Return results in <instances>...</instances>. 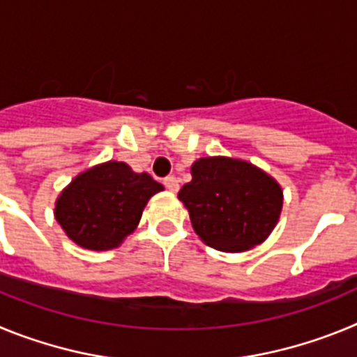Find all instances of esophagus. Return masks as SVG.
Returning a JSON list of instances; mask_svg holds the SVG:
<instances>
[{"label": "esophagus", "mask_w": 357, "mask_h": 357, "mask_svg": "<svg viewBox=\"0 0 357 357\" xmlns=\"http://www.w3.org/2000/svg\"><path fill=\"white\" fill-rule=\"evenodd\" d=\"M164 185H166V189L172 191V193H176V191H178V181H176L175 176H166V178H164Z\"/></svg>", "instance_id": "1"}]
</instances>
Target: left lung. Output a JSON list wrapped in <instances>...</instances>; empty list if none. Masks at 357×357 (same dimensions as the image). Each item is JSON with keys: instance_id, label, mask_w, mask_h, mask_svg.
<instances>
[{"instance_id": "left-lung-1", "label": "left lung", "mask_w": 357, "mask_h": 357, "mask_svg": "<svg viewBox=\"0 0 357 357\" xmlns=\"http://www.w3.org/2000/svg\"><path fill=\"white\" fill-rule=\"evenodd\" d=\"M191 175L178 198L206 245L241 252L270 236L282 209V191L272 176L245 160L227 157L198 159Z\"/></svg>"}]
</instances>
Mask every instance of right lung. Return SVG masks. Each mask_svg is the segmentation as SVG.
Wrapping results in <instances>:
<instances>
[{
    "label": "right lung",
    "instance_id": "1",
    "mask_svg": "<svg viewBox=\"0 0 357 357\" xmlns=\"http://www.w3.org/2000/svg\"><path fill=\"white\" fill-rule=\"evenodd\" d=\"M162 191L148 173L109 160L87 169L56 200L55 218L73 241L89 250L118 247L137 227L146 202Z\"/></svg>",
    "mask_w": 357,
    "mask_h": 357
}]
</instances>
